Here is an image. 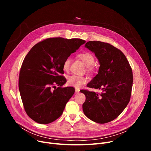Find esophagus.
Masks as SVG:
<instances>
[{
  "instance_id": "esophagus-1",
  "label": "esophagus",
  "mask_w": 151,
  "mask_h": 151,
  "mask_svg": "<svg viewBox=\"0 0 151 151\" xmlns=\"http://www.w3.org/2000/svg\"><path fill=\"white\" fill-rule=\"evenodd\" d=\"M80 89H77V88H76L75 89V92L76 93H79V92H80Z\"/></svg>"
}]
</instances>
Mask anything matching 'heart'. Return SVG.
I'll use <instances>...</instances> for the list:
<instances>
[{
	"label": "heart",
	"mask_w": 151,
	"mask_h": 151,
	"mask_svg": "<svg viewBox=\"0 0 151 151\" xmlns=\"http://www.w3.org/2000/svg\"><path fill=\"white\" fill-rule=\"evenodd\" d=\"M78 57L87 66V70L89 72L93 71L95 69L94 66L93 65L95 62V58L92 54L89 52H84L80 53L78 55ZM63 69L65 71H68L70 67V58H67L63 62ZM88 81L87 78L83 76L79 75H72L68 78L67 84L70 86L74 87L75 88H80L82 85L86 84Z\"/></svg>",
	"instance_id": "b5f03b06"
}]
</instances>
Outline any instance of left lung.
Listing matches in <instances>:
<instances>
[{
  "label": "left lung",
  "mask_w": 151,
  "mask_h": 151,
  "mask_svg": "<svg viewBox=\"0 0 151 151\" xmlns=\"http://www.w3.org/2000/svg\"><path fill=\"white\" fill-rule=\"evenodd\" d=\"M85 47L95 53L100 65L98 74L87 86L101 89L102 92L80 91L86 96L83 112L92 121L105 124L115 119L129 104L132 70L124 53L109 43L89 41Z\"/></svg>",
  "instance_id": "1"
}]
</instances>
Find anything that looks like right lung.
Masks as SVG:
<instances>
[{
    "label": "right lung",
    "instance_id": "right-lung-1",
    "mask_svg": "<svg viewBox=\"0 0 151 151\" xmlns=\"http://www.w3.org/2000/svg\"><path fill=\"white\" fill-rule=\"evenodd\" d=\"M85 42L80 38H49L26 55L19 72V90L27 114L36 122L50 124L62 115L75 93L73 87L62 88L67 82L62 75L63 62Z\"/></svg>",
    "mask_w": 151,
    "mask_h": 151
}]
</instances>
